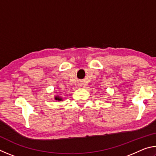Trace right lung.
Listing matches in <instances>:
<instances>
[{"instance_id": "1", "label": "right lung", "mask_w": 156, "mask_h": 156, "mask_svg": "<svg viewBox=\"0 0 156 156\" xmlns=\"http://www.w3.org/2000/svg\"><path fill=\"white\" fill-rule=\"evenodd\" d=\"M54 100H56L58 102H60V101H62V98L58 96V95H57V96H54Z\"/></svg>"}]
</instances>
